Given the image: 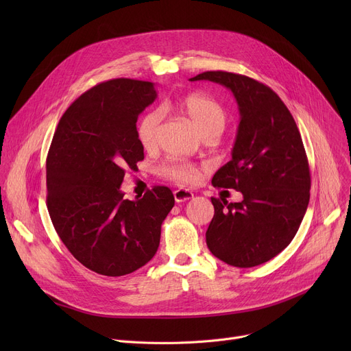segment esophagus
Segmentation results:
<instances>
[{
	"instance_id": "obj_1",
	"label": "esophagus",
	"mask_w": 351,
	"mask_h": 351,
	"mask_svg": "<svg viewBox=\"0 0 351 351\" xmlns=\"http://www.w3.org/2000/svg\"><path fill=\"white\" fill-rule=\"evenodd\" d=\"M173 196H175V200L179 204V202H185V200L192 199L193 193L191 191H188V189H176L173 192Z\"/></svg>"
}]
</instances>
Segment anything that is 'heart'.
<instances>
[{
    "label": "heart",
    "mask_w": 351,
    "mask_h": 351,
    "mask_svg": "<svg viewBox=\"0 0 351 351\" xmlns=\"http://www.w3.org/2000/svg\"><path fill=\"white\" fill-rule=\"evenodd\" d=\"M178 109L183 115H186L199 129V132L208 138H216L222 134L226 126V112L225 108L220 105L215 98L192 92L182 97L178 104ZM162 125V114L158 109H151L145 112L136 125V138L145 151L151 152L156 149L159 143ZM160 175L169 179L178 185H191L195 183L200 176V169L196 165L171 160L160 166Z\"/></svg>",
    "instance_id": "obj_1"
}]
</instances>
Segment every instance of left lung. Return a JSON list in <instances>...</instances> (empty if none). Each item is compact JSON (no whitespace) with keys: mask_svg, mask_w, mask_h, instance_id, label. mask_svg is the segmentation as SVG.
I'll list each match as a JSON object with an SVG mask.
<instances>
[{"mask_svg":"<svg viewBox=\"0 0 351 351\" xmlns=\"http://www.w3.org/2000/svg\"><path fill=\"white\" fill-rule=\"evenodd\" d=\"M202 80L229 88L241 112L232 159L212 185L243 195L236 204L212 197L206 245L230 266L253 267L286 249L300 228L311 183L304 145L290 110L267 85L226 71L191 78Z\"/></svg>","mask_w":351,"mask_h":351,"instance_id":"1","label":"left lung"}]
</instances>
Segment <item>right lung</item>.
<instances>
[{
    "label": "right lung",
    "instance_id": "add662e5",
    "mask_svg": "<svg viewBox=\"0 0 351 351\" xmlns=\"http://www.w3.org/2000/svg\"><path fill=\"white\" fill-rule=\"evenodd\" d=\"M156 99L152 82L109 80L65 110L47 156V208L62 243L89 270L125 276L145 266L175 205L169 188L154 186L129 200L125 171L143 159L136 121Z\"/></svg>",
    "mask_w": 351,
    "mask_h": 351
}]
</instances>
